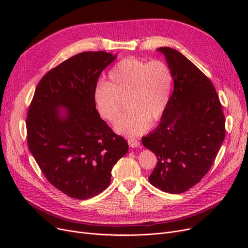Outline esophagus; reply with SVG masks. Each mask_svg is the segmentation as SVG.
I'll use <instances>...</instances> for the list:
<instances>
[{
	"label": "esophagus",
	"mask_w": 248,
	"mask_h": 248,
	"mask_svg": "<svg viewBox=\"0 0 248 248\" xmlns=\"http://www.w3.org/2000/svg\"><path fill=\"white\" fill-rule=\"evenodd\" d=\"M127 142H128V146L131 148H137L140 146V140L137 139H128Z\"/></svg>",
	"instance_id": "1"
}]
</instances>
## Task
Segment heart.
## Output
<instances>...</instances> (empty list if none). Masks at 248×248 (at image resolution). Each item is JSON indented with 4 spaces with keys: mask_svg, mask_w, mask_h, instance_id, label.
Instances as JSON below:
<instances>
[{
    "mask_svg": "<svg viewBox=\"0 0 248 248\" xmlns=\"http://www.w3.org/2000/svg\"><path fill=\"white\" fill-rule=\"evenodd\" d=\"M173 75L161 60L147 62L126 57L108 72L107 83H98L93 93L94 106L103 120L110 124L119 121L124 109L129 110L116 124L120 134L140 136L166 111L170 101Z\"/></svg>",
    "mask_w": 248,
    "mask_h": 248,
    "instance_id": "obj_1",
    "label": "heart"
}]
</instances>
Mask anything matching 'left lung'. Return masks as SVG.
Wrapping results in <instances>:
<instances>
[{
    "instance_id": "obj_1",
    "label": "left lung",
    "mask_w": 248,
    "mask_h": 248,
    "mask_svg": "<svg viewBox=\"0 0 248 248\" xmlns=\"http://www.w3.org/2000/svg\"><path fill=\"white\" fill-rule=\"evenodd\" d=\"M158 50L171 69L174 91L159 125L141 142L158 160L150 183L180 194L210 170L225 138V117L209 78L179 51Z\"/></svg>"
}]
</instances>
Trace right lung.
<instances>
[{
  "label": "right lung",
  "mask_w": 248,
  "mask_h": 248,
  "mask_svg": "<svg viewBox=\"0 0 248 248\" xmlns=\"http://www.w3.org/2000/svg\"><path fill=\"white\" fill-rule=\"evenodd\" d=\"M115 55L86 51L63 61L39 81L28 109L27 142L51 185L86 200L107 189L127 141L100 119L93 101L97 79ZM60 107L68 110L61 114Z\"/></svg>",
  "instance_id": "add662e5"
}]
</instances>
